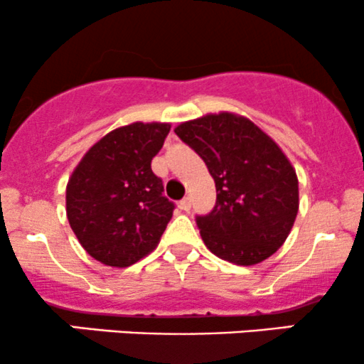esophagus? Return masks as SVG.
Instances as JSON below:
<instances>
[{"label":"esophagus","mask_w":364,"mask_h":364,"mask_svg":"<svg viewBox=\"0 0 364 364\" xmlns=\"http://www.w3.org/2000/svg\"><path fill=\"white\" fill-rule=\"evenodd\" d=\"M179 207H181V209L185 210V213H188V210L191 209V198L190 197L183 198V200L179 202Z\"/></svg>","instance_id":"34e87169"}]
</instances>
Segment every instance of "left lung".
I'll return each instance as SVG.
<instances>
[{"mask_svg":"<svg viewBox=\"0 0 364 364\" xmlns=\"http://www.w3.org/2000/svg\"><path fill=\"white\" fill-rule=\"evenodd\" d=\"M174 133L200 155L215 183L214 209L195 218L207 249L238 266L277 252L299 210L297 174L277 143L228 112L183 122Z\"/></svg>","mask_w":364,"mask_h":364,"instance_id":"obj_1","label":"left lung"}]
</instances>
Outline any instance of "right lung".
<instances>
[{
  "label": "right lung",
  "instance_id": "add662e5",
  "mask_svg": "<svg viewBox=\"0 0 364 364\" xmlns=\"http://www.w3.org/2000/svg\"><path fill=\"white\" fill-rule=\"evenodd\" d=\"M169 124L134 122L95 143L67 185V219L79 243L107 266L126 267L157 247L174 202L164 197L151 159Z\"/></svg>",
  "mask_w": 364,
  "mask_h": 364
}]
</instances>
